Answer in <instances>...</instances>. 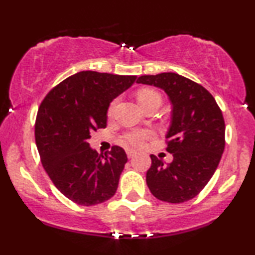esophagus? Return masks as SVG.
I'll return each mask as SVG.
<instances>
[{
    "instance_id": "obj_1",
    "label": "esophagus",
    "mask_w": 255,
    "mask_h": 255,
    "mask_svg": "<svg viewBox=\"0 0 255 255\" xmlns=\"http://www.w3.org/2000/svg\"><path fill=\"white\" fill-rule=\"evenodd\" d=\"M126 153H127V157L128 158H133L134 155L136 154V152L135 151H133V149H127V151H126Z\"/></svg>"
}]
</instances>
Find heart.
<instances>
[{"label": "heart", "mask_w": 255, "mask_h": 255, "mask_svg": "<svg viewBox=\"0 0 255 255\" xmlns=\"http://www.w3.org/2000/svg\"><path fill=\"white\" fill-rule=\"evenodd\" d=\"M136 98L139 101L140 106L142 107L143 109L148 108L149 106H154V104H161V96L158 91L153 90V89L149 88H142L140 89L136 93ZM116 104H118V100H114L112 103L109 104L108 107V116H113L115 112ZM154 135V131L149 129H134L129 130L127 133L124 134L122 136V141L127 145L134 146V147H140L143 145L146 140L151 139V137Z\"/></svg>", "instance_id": "heart-1"}]
</instances>
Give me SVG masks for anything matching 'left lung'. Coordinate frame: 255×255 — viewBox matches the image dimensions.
<instances>
[{"label":"left lung","mask_w":255,"mask_h":255,"mask_svg":"<svg viewBox=\"0 0 255 255\" xmlns=\"http://www.w3.org/2000/svg\"><path fill=\"white\" fill-rule=\"evenodd\" d=\"M136 83L161 88L172 103L166 134L170 164L151 155L146 183L154 197L183 203L196 197L216 171L225 151L226 125L215 98L207 89L173 72L146 75Z\"/></svg>","instance_id":"1"}]
</instances>
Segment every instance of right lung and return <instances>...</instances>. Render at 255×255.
Instances as JSON below:
<instances>
[{
  "mask_svg": "<svg viewBox=\"0 0 255 255\" xmlns=\"http://www.w3.org/2000/svg\"><path fill=\"white\" fill-rule=\"evenodd\" d=\"M136 76L82 71L48 91L35 120V142L42 166L56 188L79 205L100 204L118 190L127 162L122 147L98 154L90 134L107 127L110 102L135 82Z\"/></svg>",
  "mask_w": 255,
  "mask_h": 255,
  "instance_id": "1",
  "label": "right lung"
}]
</instances>
